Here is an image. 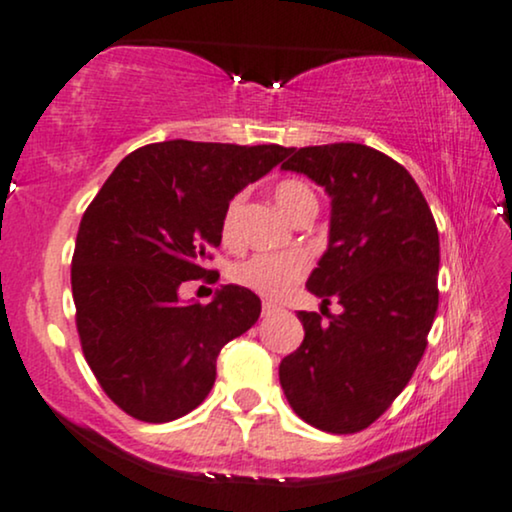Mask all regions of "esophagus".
<instances>
[{"mask_svg":"<svg viewBox=\"0 0 512 512\" xmlns=\"http://www.w3.org/2000/svg\"><path fill=\"white\" fill-rule=\"evenodd\" d=\"M274 312H278V304H274V302H264L262 304V316H269Z\"/></svg>","mask_w":512,"mask_h":512,"instance_id":"34e87169","label":"esophagus"}]
</instances>
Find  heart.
<instances>
[{
	"label": "heart",
	"mask_w": 512,
	"mask_h": 512,
	"mask_svg": "<svg viewBox=\"0 0 512 512\" xmlns=\"http://www.w3.org/2000/svg\"><path fill=\"white\" fill-rule=\"evenodd\" d=\"M276 205L290 219H295L304 208H316V193L300 179H283L274 189ZM238 212H241V196L231 198L222 217V238L226 243H234L238 231ZM309 271V257L300 250L290 252H257L248 260L238 262L231 269V281L238 286L252 290V293L278 300L295 283H300Z\"/></svg>",
	"instance_id": "b5f03b06"
}]
</instances>
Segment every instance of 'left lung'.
Returning <instances> with one entry per match:
<instances>
[{"label": "left lung", "instance_id": "obj_1", "mask_svg": "<svg viewBox=\"0 0 512 512\" xmlns=\"http://www.w3.org/2000/svg\"><path fill=\"white\" fill-rule=\"evenodd\" d=\"M283 170L331 196V238L307 288L342 314L300 312L302 345L278 366L288 404L333 435L366 430L409 385L428 347L439 234L404 165L364 144L290 148Z\"/></svg>", "mask_w": 512, "mask_h": 512}]
</instances>
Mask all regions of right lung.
I'll return each mask as SVG.
<instances>
[{
	"label": "right lung",
	"mask_w": 512,
	"mask_h": 512,
	"mask_svg": "<svg viewBox=\"0 0 512 512\" xmlns=\"http://www.w3.org/2000/svg\"><path fill=\"white\" fill-rule=\"evenodd\" d=\"M288 153L278 144H148L84 210L70 267L75 326L94 378L127 416L167 423L196 409L215 385L222 347L260 319L248 288L181 304L179 286L215 281L208 262L226 205Z\"/></svg>",
	"instance_id": "add662e5"
}]
</instances>
